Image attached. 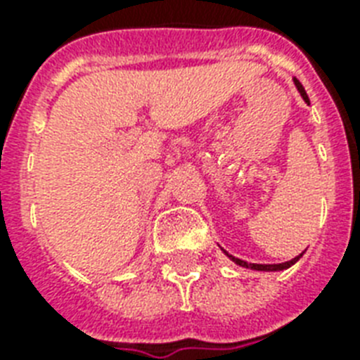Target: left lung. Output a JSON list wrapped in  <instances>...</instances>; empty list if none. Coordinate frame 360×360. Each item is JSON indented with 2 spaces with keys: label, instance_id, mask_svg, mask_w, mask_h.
<instances>
[{
  "label": "left lung",
  "instance_id": "obj_1",
  "mask_svg": "<svg viewBox=\"0 0 360 360\" xmlns=\"http://www.w3.org/2000/svg\"><path fill=\"white\" fill-rule=\"evenodd\" d=\"M293 84H295L297 91L301 93L302 101L307 104H310V101H308V95L307 91H304V87L301 86V82L297 80V78H293ZM226 256L230 257L231 262L237 263V265H240V267H246V269H252V271H267V273H273V271H284V269H290L291 265H295L299 259L302 257V254H299V256H295L293 259H290V262H284V263H273V265H267V263H246L243 262V259H239V257L231 256V254H228V252H224Z\"/></svg>",
  "mask_w": 360,
  "mask_h": 360
}]
</instances>
